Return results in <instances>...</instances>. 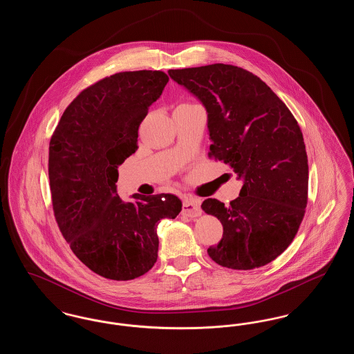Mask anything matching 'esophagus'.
I'll use <instances>...</instances> for the list:
<instances>
[{"label": "esophagus", "instance_id": "34e87169", "mask_svg": "<svg viewBox=\"0 0 354 354\" xmlns=\"http://www.w3.org/2000/svg\"><path fill=\"white\" fill-rule=\"evenodd\" d=\"M182 212L189 216V218H196L202 214V208H201V201L199 199H194V198H187L183 201V208Z\"/></svg>", "mask_w": 354, "mask_h": 354}]
</instances>
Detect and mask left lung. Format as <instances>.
<instances>
[{"label": "left lung", "mask_w": 354, "mask_h": 354, "mask_svg": "<svg viewBox=\"0 0 354 354\" xmlns=\"http://www.w3.org/2000/svg\"><path fill=\"white\" fill-rule=\"evenodd\" d=\"M169 74L207 109L208 156L244 180L228 207L212 198L203 202V209L223 225L209 257L231 270L267 266L293 241L308 203V156L297 120L270 86L245 68L214 64Z\"/></svg>", "instance_id": "left-lung-1"}]
</instances>
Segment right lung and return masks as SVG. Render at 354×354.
Here are the masks:
<instances>
[{"mask_svg":"<svg viewBox=\"0 0 354 354\" xmlns=\"http://www.w3.org/2000/svg\"><path fill=\"white\" fill-rule=\"evenodd\" d=\"M169 82L160 70L122 71L84 88L66 107L49 145L54 218L73 253L110 280H133L158 259V223L175 219L182 202L171 194H117L118 166L138 149L150 104Z\"/></svg>","mask_w":354,"mask_h":354,"instance_id":"right-lung-1","label":"right lung"}]
</instances>
